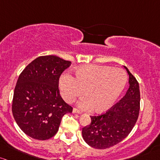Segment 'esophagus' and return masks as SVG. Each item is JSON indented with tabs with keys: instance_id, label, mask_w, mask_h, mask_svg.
<instances>
[{
	"instance_id": "34e87169",
	"label": "esophagus",
	"mask_w": 160,
	"mask_h": 160,
	"mask_svg": "<svg viewBox=\"0 0 160 160\" xmlns=\"http://www.w3.org/2000/svg\"><path fill=\"white\" fill-rule=\"evenodd\" d=\"M73 113H77V114H81L82 113L81 111H80V110L77 109V108H73Z\"/></svg>"
}]
</instances>
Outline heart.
<instances>
[{
	"mask_svg": "<svg viewBox=\"0 0 160 160\" xmlns=\"http://www.w3.org/2000/svg\"><path fill=\"white\" fill-rule=\"evenodd\" d=\"M73 77L64 73L59 80L61 96L71 103L82 94L86 96L78 102L83 109L102 112L108 109L118 99L128 81L125 71L109 66L87 65L80 67Z\"/></svg>",
	"mask_w": 160,
	"mask_h": 160,
	"instance_id": "b5f03b06",
	"label": "heart"
}]
</instances>
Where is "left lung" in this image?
I'll use <instances>...</instances> for the list:
<instances>
[{
    "label": "left lung",
    "mask_w": 160,
    "mask_h": 160,
    "mask_svg": "<svg viewBox=\"0 0 160 160\" xmlns=\"http://www.w3.org/2000/svg\"><path fill=\"white\" fill-rule=\"evenodd\" d=\"M129 88L125 96L106 112L92 115L91 123L82 130L86 143L96 149H106L118 144L128 135L139 116V83L126 67Z\"/></svg>",
    "instance_id": "left-lung-1"
}]
</instances>
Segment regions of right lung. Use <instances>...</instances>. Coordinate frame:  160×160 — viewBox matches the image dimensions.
I'll use <instances>...</instances> for the list:
<instances>
[{
	"label": "right lung",
	"mask_w": 160,
	"mask_h": 160,
	"mask_svg": "<svg viewBox=\"0 0 160 160\" xmlns=\"http://www.w3.org/2000/svg\"><path fill=\"white\" fill-rule=\"evenodd\" d=\"M71 62L58 56H40L29 63L17 80L12 112L24 133L45 140L56 134L62 117L73 108L63 100L58 84Z\"/></svg>",
	"instance_id": "1"
}]
</instances>
